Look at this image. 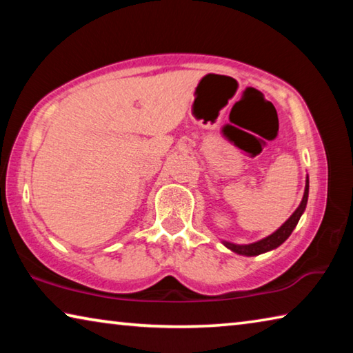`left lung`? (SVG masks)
<instances>
[{"label":"left lung","mask_w":353,"mask_h":353,"mask_svg":"<svg viewBox=\"0 0 353 353\" xmlns=\"http://www.w3.org/2000/svg\"><path fill=\"white\" fill-rule=\"evenodd\" d=\"M307 201H308V177H307V185H305V193H303V199L301 202V205L297 207V210L291 214L290 219L286 221V223L280 227L279 230H276L272 235L265 238V240L256 241L252 244H244V246H240V244H232V243H224V244L229 249L234 250V252L241 254V255H248V256L260 255L263 252H268V250L279 248L280 244H282L286 238L291 235V232L294 230V227L297 225L299 219H301L303 210H305Z\"/></svg>","instance_id":"obj_1"}]
</instances>
